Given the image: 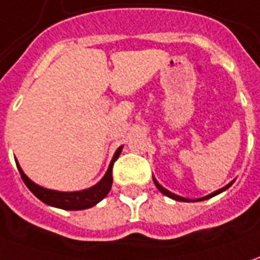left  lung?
Returning a JSON list of instances; mask_svg holds the SVG:
<instances>
[{
  "label": "left lung",
  "mask_w": 260,
  "mask_h": 260,
  "mask_svg": "<svg viewBox=\"0 0 260 260\" xmlns=\"http://www.w3.org/2000/svg\"><path fill=\"white\" fill-rule=\"evenodd\" d=\"M153 182H155V186H156V188H158V189H159L160 192H162V193L165 195V197L172 198V199H175V201H181V202H195V201H192V199H188V198H182V197H179V195H175V193H172V192H169V190L165 189V188H164L162 185H159V183H158V181H156L155 178H153ZM232 183H234V181L231 182V183H228L226 186H223V188H220V189L215 190V192H213V193H211V195H208V197H204V198H199V199H197V201H205V199H209V198L215 197V195H218V193H220V192L226 190L228 188H229V186L232 185Z\"/></svg>",
  "instance_id": "1"
}]
</instances>
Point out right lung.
<instances>
[{
    "instance_id": "1",
    "label": "right lung",
    "mask_w": 260,
    "mask_h": 260,
    "mask_svg": "<svg viewBox=\"0 0 260 260\" xmlns=\"http://www.w3.org/2000/svg\"><path fill=\"white\" fill-rule=\"evenodd\" d=\"M121 151H122V146H119L116 149L115 155H114V158L109 164L107 174L96 185H93L88 189L77 190V192H59V190L42 188L40 185L34 183L24 174V171L21 169L18 162H17V167H18L21 178L26 185V188L31 190L40 201H42L44 204L49 205V206H55V208H59V209H65V211H82V209H88V208L95 206L109 193L111 186H112V167H114V162L118 159Z\"/></svg>"
}]
</instances>
